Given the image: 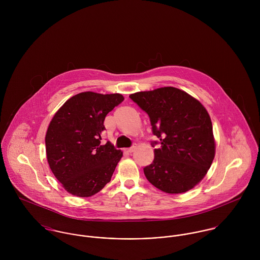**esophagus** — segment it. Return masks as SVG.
Returning a JSON list of instances; mask_svg holds the SVG:
<instances>
[{"label": "esophagus", "mask_w": 260, "mask_h": 260, "mask_svg": "<svg viewBox=\"0 0 260 260\" xmlns=\"http://www.w3.org/2000/svg\"><path fill=\"white\" fill-rule=\"evenodd\" d=\"M135 149H136V146H135V145H133L132 147L126 149V152H128V153H132V152H134V151H135Z\"/></svg>", "instance_id": "34e87169"}]
</instances>
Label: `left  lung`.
Here are the masks:
<instances>
[{
	"label": "left lung",
	"mask_w": 260,
	"mask_h": 260,
	"mask_svg": "<svg viewBox=\"0 0 260 260\" xmlns=\"http://www.w3.org/2000/svg\"><path fill=\"white\" fill-rule=\"evenodd\" d=\"M129 98L149 116L153 162L144 174L156 188L170 194L183 193L206 175L215 155L212 123L203 105L174 87L131 94Z\"/></svg>",
	"instance_id": "obj_1"
}]
</instances>
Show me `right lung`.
<instances>
[{
  "mask_svg": "<svg viewBox=\"0 0 260 260\" xmlns=\"http://www.w3.org/2000/svg\"><path fill=\"white\" fill-rule=\"evenodd\" d=\"M121 94L83 92L54 115L45 143L49 166L71 194L90 197L111 180L123 153L109 141L102 144L106 115L122 103Z\"/></svg>",
  "mask_w": 260,
  "mask_h": 260,
  "instance_id": "add662e5",
  "label": "right lung"
}]
</instances>
